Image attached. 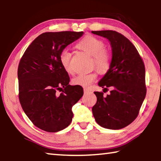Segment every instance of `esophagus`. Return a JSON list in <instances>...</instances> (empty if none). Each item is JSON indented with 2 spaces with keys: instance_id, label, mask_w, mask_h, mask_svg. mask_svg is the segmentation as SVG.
Returning a JSON list of instances; mask_svg holds the SVG:
<instances>
[{
  "instance_id": "esophagus-1",
  "label": "esophagus",
  "mask_w": 161,
  "mask_h": 161,
  "mask_svg": "<svg viewBox=\"0 0 161 161\" xmlns=\"http://www.w3.org/2000/svg\"><path fill=\"white\" fill-rule=\"evenodd\" d=\"M90 92V91H89L88 89H86V88H84V94L88 93V92Z\"/></svg>"
}]
</instances>
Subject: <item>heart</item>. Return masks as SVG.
Listing matches in <instances>:
<instances>
[{"instance_id": "b5f03b06", "label": "heart", "mask_w": 161, "mask_h": 161, "mask_svg": "<svg viewBox=\"0 0 161 161\" xmlns=\"http://www.w3.org/2000/svg\"><path fill=\"white\" fill-rule=\"evenodd\" d=\"M77 47L84 53L93 56V64L100 73H106L109 69L111 62V54L105 50V44L102 40L92 35H86L77 44ZM71 54L67 50L62 51L59 55V62L64 69L69 74H72L73 70L70 64ZM97 73L96 72L80 74L72 80L75 85L88 87L96 80Z\"/></svg>"}]
</instances>
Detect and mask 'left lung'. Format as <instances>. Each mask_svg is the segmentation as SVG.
<instances>
[{
	"label": "left lung",
	"instance_id": "8db88e82",
	"mask_svg": "<svg viewBox=\"0 0 161 161\" xmlns=\"http://www.w3.org/2000/svg\"><path fill=\"white\" fill-rule=\"evenodd\" d=\"M110 42L112 59L108 72L99 81L110 94L95 92L97 101L92 113L99 126L121 129L138 116L146 94L145 65L135 46L129 39L113 31H92Z\"/></svg>",
	"mask_w": 161,
	"mask_h": 161
}]
</instances>
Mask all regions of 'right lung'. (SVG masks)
<instances>
[{
	"label": "right lung",
	"instance_id": "right-lung-1",
	"mask_svg": "<svg viewBox=\"0 0 161 161\" xmlns=\"http://www.w3.org/2000/svg\"><path fill=\"white\" fill-rule=\"evenodd\" d=\"M83 33L44 32L32 42L20 59L19 100L32 124L45 131L58 132L69 126L72 108L84 94L81 86L69 85V75L59 62L64 49Z\"/></svg>",
	"mask_w": 161,
	"mask_h": 161
}]
</instances>
